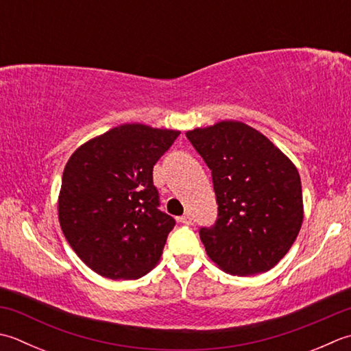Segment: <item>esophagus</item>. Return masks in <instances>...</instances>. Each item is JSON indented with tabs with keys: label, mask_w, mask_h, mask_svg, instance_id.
Returning <instances> with one entry per match:
<instances>
[{
	"label": "esophagus",
	"mask_w": 351,
	"mask_h": 351,
	"mask_svg": "<svg viewBox=\"0 0 351 351\" xmlns=\"http://www.w3.org/2000/svg\"><path fill=\"white\" fill-rule=\"evenodd\" d=\"M178 222L185 223V225H190L191 223V215H190V213H185V215L178 217Z\"/></svg>",
	"instance_id": "obj_1"
}]
</instances>
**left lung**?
<instances>
[{"label": "left lung", "instance_id": "8db88e82", "mask_svg": "<svg viewBox=\"0 0 351 351\" xmlns=\"http://www.w3.org/2000/svg\"><path fill=\"white\" fill-rule=\"evenodd\" d=\"M211 170L217 222L199 234L207 256L231 276L272 269L304 219L295 164L267 136L237 120L185 132Z\"/></svg>", "mask_w": 351, "mask_h": 351}]
</instances>
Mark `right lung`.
Instances as JSON below:
<instances>
[{"label": "right lung", "mask_w": 351, "mask_h": 351, "mask_svg": "<svg viewBox=\"0 0 351 351\" xmlns=\"http://www.w3.org/2000/svg\"><path fill=\"white\" fill-rule=\"evenodd\" d=\"M180 130L126 123L74 150L58 215L74 252L99 276L135 280L161 258L175 219L158 210L152 171Z\"/></svg>", "instance_id": "obj_1"}]
</instances>
